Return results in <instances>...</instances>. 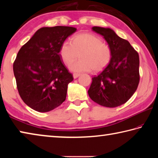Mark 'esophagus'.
<instances>
[{
	"label": "esophagus",
	"mask_w": 158,
	"mask_h": 158,
	"mask_svg": "<svg viewBox=\"0 0 158 158\" xmlns=\"http://www.w3.org/2000/svg\"><path fill=\"white\" fill-rule=\"evenodd\" d=\"M79 76H80V74H77V73H74V74H73L74 79H77V77H79Z\"/></svg>",
	"instance_id": "obj_1"
}]
</instances>
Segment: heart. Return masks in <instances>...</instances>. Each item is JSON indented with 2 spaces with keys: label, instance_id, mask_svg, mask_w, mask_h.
Here are the masks:
<instances>
[{
  "label": "heart",
  "instance_id": "b5f03b06",
  "mask_svg": "<svg viewBox=\"0 0 158 158\" xmlns=\"http://www.w3.org/2000/svg\"><path fill=\"white\" fill-rule=\"evenodd\" d=\"M59 54L61 60L69 66L79 54L80 60L70 66L74 73L102 70L111 58V50L109 45L103 43L100 37L90 33L77 35L71 42H64L61 44Z\"/></svg>",
  "mask_w": 158,
  "mask_h": 158
}]
</instances>
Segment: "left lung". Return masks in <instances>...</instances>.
Returning a JSON list of instances; mask_svg holds the SVG:
<instances>
[{
  "instance_id": "obj_1",
  "label": "left lung",
  "mask_w": 158,
  "mask_h": 158,
  "mask_svg": "<svg viewBox=\"0 0 158 158\" xmlns=\"http://www.w3.org/2000/svg\"><path fill=\"white\" fill-rule=\"evenodd\" d=\"M92 29L108 43L111 58L104 70L93 77L88 93L98 105L116 107L126 102L137 89L139 57L130 42L118 36L112 29L99 26Z\"/></svg>"
}]
</instances>
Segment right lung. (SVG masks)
Returning a JSON list of instances; mask_svg holds the SVG:
<instances>
[{"mask_svg":"<svg viewBox=\"0 0 158 158\" xmlns=\"http://www.w3.org/2000/svg\"><path fill=\"white\" fill-rule=\"evenodd\" d=\"M76 31L69 26L41 28L19 51L13 64L17 89L24 103L34 110L52 111L65 100L73 77L59 52Z\"/></svg>","mask_w":158,"mask_h":158,"instance_id":"1","label":"right lung"}]
</instances>
